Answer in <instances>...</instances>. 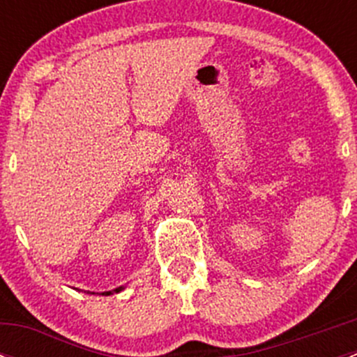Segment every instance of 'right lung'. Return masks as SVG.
Returning a JSON list of instances; mask_svg holds the SVG:
<instances>
[{
  "mask_svg": "<svg viewBox=\"0 0 357 357\" xmlns=\"http://www.w3.org/2000/svg\"><path fill=\"white\" fill-rule=\"evenodd\" d=\"M122 289H124V287H119V289H115V290H112V291H103L102 295H112V294H114V291H115V294H117V291H121Z\"/></svg>",
  "mask_w": 357,
  "mask_h": 357,
  "instance_id": "1",
  "label": "right lung"
}]
</instances>
